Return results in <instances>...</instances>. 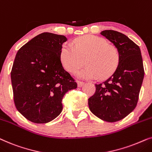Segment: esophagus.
Returning a JSON list of instances; mask_svg holds the SVG:
<instances>
[{"mask_svg": "<svg viewBox=\"0 0 152 152\" xmlns=\"http://www.w3.org/2000/svg\"><path fill=\"white\" fill-rule=\"evenodd\" d=\"M77 84H78V87L80 88V87H82L83 86L84 83L82 82V81H77Z\"/></svg>", "mask_w": 152, "mask_h": 152, "instance_id": "34e87169", "label": "esophagus"}]
</instances>
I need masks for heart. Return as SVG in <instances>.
Listing matches in <instances>:
<instances>
[{
    "instance_id": "heart-1",
    "label": "heart",
    "mask_w": 152,
    "mask_h": 152,
    "mask_svg": "<svg viewBox=\"0 0 152 152\" xmlns=\"http://www.w3.org/2000/svg\"><path fill=\"white\" fill-rule=\"evenodd\" d=\"M119 58V52L115 46L94 35H86L75 39L72 46H64L60 53L62 65L72 74L77 72L86 60L87 66L76 74L80 79L108 77L116 69Z\"/></svg>"
}]
</instances>
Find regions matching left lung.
<instances>
[{
	"mask_svg": "<svg viewBox=\"0 0 152 152\" xmlns=\"http://www.w3.org/2000/svg\"><path fill=\"white\" fill-rule=\"evenodd\" d=\"M101 35L112 42L119 52V64L110 77L95 84L96 92L88 99L91 112L101 120L115 122L122 120L136 107L144 78L140 47L124 34L112 30Z\"/></svg>",
	"mask_w": 152,
	"mask_h": 152,
	"instance_id": "8db88e82",
	"label": "left lung"
}]
</instances>
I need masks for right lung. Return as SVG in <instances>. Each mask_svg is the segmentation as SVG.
<instances>
[{
  "mask_svg": "<svg viewBox=\"0 0 152 152\" xmlns=\"http://www.w3.org/2000/svg\"><path fill=\"white\" fill-rule=\"evenodd\" d=\"M64 35L43 32L18 50L11 71L14 102L30 122L48 123L62 110V100L77 83L60 60Z\"/></svg>",
  "mask_w": 152,
  "mask_h": 152,
  "instance_id": "1",
  "label": "right lung"
}]
</instances>
